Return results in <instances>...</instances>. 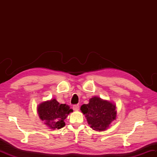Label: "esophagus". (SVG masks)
<instances>
[{
  "mask_svg": "<svg viewBox=\"0 0 157 157\" xmlns=\"http://www.w3.org/2000/svg\"><path fill=\"white\" fill-rule=\"evenodd\" d=\"M79 108V105H75L73 106V110H74V111H78Z\"/></svg>",
  "mask_w": 157,
  "mask_h": 157,
  "instance_id": "34e87169",
  "label": "esophagus"
}]
</instances>
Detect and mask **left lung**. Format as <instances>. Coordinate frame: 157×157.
<instances>
[{"instance_id":"left-lung-1","label":"left lung","mask_w":157,"mask_h":157,"mask_svg":"<svg viewBox=\"0 0 157 157\" xmlns=\"http://www.w3.org/2000/svg\"><path fill=\"white\" fill-rule=\"evenodd\" d=\"M115 105L98 97L90 99L88 104L81 106V111L86 115L88 124L96 131H104L115 119L117 111Z\"/></svg>"}]
</instances>
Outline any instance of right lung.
Segmentation results:
<instances>
[{"mask_svg":"<svg viewBox=\"0 0 157 157\" xmlns=\"http://www.w3.org/2000/svg\"><path fill=\"white\" fill-rule=\"evenodd\" d=\"M73 110L65 104H59L55 99L41 103L38 107L40 118L52 129L65 126L64 120Z\"/></svg>","mask_w":157,"mask_h":157,"instance_id":"obj_1","label":"right lung"}]
</instances>
